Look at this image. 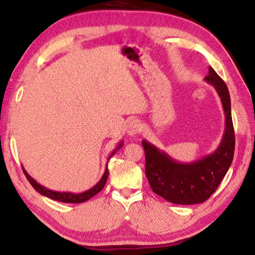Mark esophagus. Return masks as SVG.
I'll use <instances>...</instances> for the list:
<instances>
[{
    "instance_id": "34e87169",
    "label": "esophagus",
    "mask_w": 255,
    "mask_h": 255,
    "mask_svg": "<svg viewBox=\"0 0 255 255\" xmlns=\"http://www.w3.org/2000/svg\"><path fill=\"white\" fill-rule=\"evenodd\" d=\"M141 131V124L139 123L136 119H133V121H130L127 125V133L129 136H136L139 132Z\"/></svg>"
}]
</instances>
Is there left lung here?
<instances>
[{
    "label": "left lung",
    "instance_id": "obj_1",
    "mask_svg": "<svg viewBox=\"0 0 255 255\" xmlns=\"http://www.w3.org/2000/svg\"><path fill=\"white\" fill-rule=\"evenodd\" d=\"M204 79L216 88L226 115V129L216 151L197 161L181 163L149 141L142 140L146 176L152 191L176 204H196L208 200L221 183L233 160L236 138L229 89L212 67H209V75Z\"/></svg>",
    "mask_w": 255,
    "mask_h": 255
}]
</instances>
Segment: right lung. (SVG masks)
<instances>
[{"label": "right lung", "instance_id": "right-lung-1", "mask_svg": "<svg viewBox=\"0 0 255 255\" xmlns=\"http://www.w3.org/2000/svg\"><path fill=\"white\" fill-rule=\"evenodd\" d=\"M122 146H123V141L119 143V146L112 152V154L108 158V160L114 156L115 152H116ZM107 164H108V161H107ZM23 172L25 174V177L27 178V180L29 181V183L32 184V187L38 193H41L42 196H45V197H47L49 199H53V200H56V201H59V202H65V203H82V202L89 200V199L93 198L94 196H96L98 192L102 191V189L105 187V184H106L108 173H109L108 168L106 167L102 179L99 180V182L97 184H95V186L92 189H89V190L84 191L82 193H73V192H58V191L49 190V189L43 187L42 184H39V183L35 181L34 179L26 172V170H25L24 168H23Z\"/></svg>", "mask_w": 255, "mask_h": 255}]
</instances>
